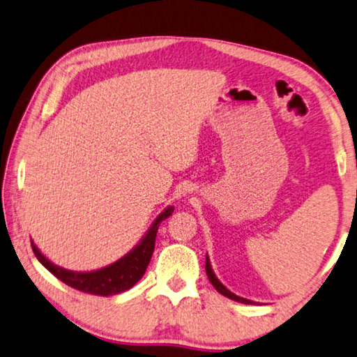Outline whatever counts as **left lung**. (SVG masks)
<instances>
[{
  "label": "left lung",
  "mask_w": 357,
  "mask_h": 357,
  "mask_svg": "<svg viewBox=\"0 0 357 357\" xmlns=\"http://www.w3.org/2000/svg\"><path fill=\"white\" fill-rule=\"evenodd\" d=\"M205 270H206V275H208V280H209V282H211V284L216 287V291L219 292V294H222L224 297H227V298H231V301H235V302H240V303H254L252 301H248V298H243V297H240V296H236V294H234V292H230L227 287H225L222 282H220L219 280H218V276H216V273H214L213 271V268H211V262H209V257H208V254H206V264H205Z\"/></svg>",
  "instance_id": "8db88e82"
}]
</instances>
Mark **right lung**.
I'll return each instance as SVG.
<instances>
[{"label": "right lung", "mask_w": 357, "mask_h": 357, "mask_svg": "<svg viewBox=\"0 0 357 357\" xmlns=\"http://www.w3.org/2000/svg\"><path fill=\"white\" fill-rule=\"evenodd\" d=\"M174 211V206H167L163 211L158 214L151 227L146 231L143 238L139 240L137 246L132 251L127 252L126 256L121 257L116 262L106 265L103 268L92 270V271H73L66 270L63 267H59L54 262L44 256V254L38 250V246L31 241V248L35 256L38 257L44 267H46L50 273L56 276L65 284L75 287L77 291L93 294V296H116V294L126 292L130 287H133L137 282L143 278L146 268L151 262L152 252H154L155 246V236L158 225L163 219L172 216Z\"/></svg>", "instance_id": "right-lung-1"}]
</instances>
